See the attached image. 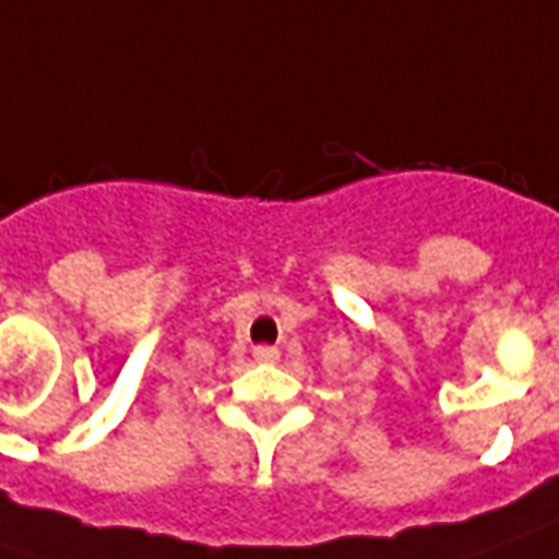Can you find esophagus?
Listing matches in <instances>:
<instances>
[{
    "label": "esophagus",
    "mask_w": 559,
    "mask_h": 559,
    "mask_svg": "<svg viewBox=\"0 0 559 559\" xmlns=\"http://www.w3.org/2000/svg\"><path fill=\"white\" fill-rule=\"evenodd\" d=\"M278 357H281L278 347H272V345H257V347H253V360L275 362V360H278Z\"/></svg>",
    "instance_id": "obj_1"
}]
</instances>
